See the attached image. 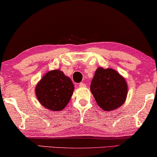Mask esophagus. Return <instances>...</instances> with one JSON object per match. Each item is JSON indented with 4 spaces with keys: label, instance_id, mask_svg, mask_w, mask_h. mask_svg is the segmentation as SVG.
I'll return each mask as SVG.
<instances>
[{
    "label": "esophagus",
    "instance_id": "esophagus-1",
    "mask_svg": "<svg viewBox=\"0 0 157 157\" xmlns=\"http://www.w3.org/2000/svg\"><path fill=\"white\" fill-rule=\"evenodd\" d=\"M79 87H85V86H86V85H85V83L81 82V83H79Z\"/></svg>",
    "mask_w": 157,
    "mask_h": 157
}]
</instances>
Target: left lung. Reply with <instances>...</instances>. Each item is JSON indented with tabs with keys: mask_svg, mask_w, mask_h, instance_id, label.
Here are the masks:
<instances>
[{
	"mask_svg": "<svg viewBox=\"0 0 157 157\" xmlns=\"http://www.w3.org/2000/svg\"><path fill=\"white\" fill-rule=\"evenodd\" d=\"M97 104L106 111L122 106L128 94L125 78L113 69L98 67L90 85Z\"/></svg>",
	"mask_w": 157,
	"mask_h": 157,
	"instance_id": "8db88e82",
	"label": "left lung"
}]
</instances>
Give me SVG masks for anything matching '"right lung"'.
<instances>
[{"label": "right lung", "mask_w": 157, "mask_h": 157, "mask_svg": "<svg viewBox=\"0 0 157 157\" xmlns=\"http://www.w3.org/2000/svg\"><path fill=\"white\" fill-rule=\"evenodd\" d=\"M74 85L68 77L60 70L48 72L35 89L37 99L44 107L51 111L63 109L71 99Z\"/></svg>", "instance_id": "add662e5"}]
</instances>
